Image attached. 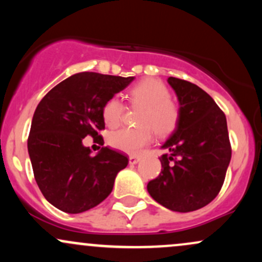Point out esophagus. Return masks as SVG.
Returning a JSON list of instances; mask_svg holds the SVG:
<instances>
[{
  "mask_svg": "<svg viewBox=\"0 0 262 262\" xmlns=\"http://www.w3.org/2000/svg\"><path fill=\"white\" fill-rule=\"evenodd\" d=\"M139 160H140L139 156H137V155H130V156H129V164H130V165H135V164H137V162H139Z\"/></svg>",
  "mask_w": 262,
  "mask_h": 262,
  "instance_id": "34e87169",
  "label": "esophagus"
}]
</instances>
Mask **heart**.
Returning <instances> with one entry per match:
<instances>
[{
  "label": "heart",
  "mask_w": 262,
  "mask_h": 262,
  "mask_svg": "<svg viewBox=\"0 0 262 262\" xmlns=\"http://www.w3.org/2000/svg\"><path fill=\"white\" fill-rule=\"evenodd\" d=\"M129 102L133 108H140L137 114V128H123L108 135V144L119 151L135 154L150 144L154 130L159 137L170 134L179 122V107L170 98V91L161 81L145 79L129 91ZM125 107L118 97H112L103 107L104 123L111 128L121 124Z\"/></svg>",
  "instance_id": "heart-1"
}]
</instances>
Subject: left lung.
Masks as SVG:
<instances>
[{
	"label": "left lung",
	"instance_id": "left-lung-1",
	"mask_svg": "<svg viewBox=\"0 0 262 262\" xmlns=\"http://www.w3.org/2000/svg\"><path fill=\"white\" fill-rule=\"evenodd\" d=\"M179 100V122L161 146V172L148 183L158 203L173 212H192L212 202L223 186L231 148L227 118L214 100L188 81L169 77Z\"/></svg>",
	"mask_w": 262,
	"mask_h": 262
}]
</instances>
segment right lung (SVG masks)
Wrapping results in <instances>:
<instances>
[{"label": "right lung", "instance_id": "obj_1", "mask_svg": "<svg viewBox=\"0 0 262 262\" xmlns=\"http://www.w3.org/2000/svg\"><path fill=\"white\" fill-rule=\"evenodd\" d=\"M133 80L79 73L58 83L39 102L28 154L39 189L58 209L76 214L96 207L110 196L117 173L127 167L124 154L103 146L93 156L82 139L101 137L104 104Z\"/></svg>", "mask_w": 262, "mask_h": 262}]
</instances>
